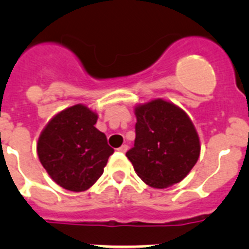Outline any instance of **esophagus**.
<instances>
[{"label": "esophagus", "instance_id": "34e87169", "mask_svg": "<svg viewBox=\"0 0 249 249\" xmlns=\"http://www.w3.org/2000/svg\"><path fill=\"white\" fill-rule=\"evenodd\" d=\"M127 149H128V146H127V144H122V146L118 148V151L122 152V153H124V152H127Z\"/></svg>", "mask_w": 249, "mask_h": 249}]
</instances>
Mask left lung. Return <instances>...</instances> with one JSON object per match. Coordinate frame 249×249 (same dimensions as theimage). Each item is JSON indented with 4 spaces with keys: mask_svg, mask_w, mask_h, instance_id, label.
<instances>
[{
    "mask_svg": "<svg viewBox=\"0 0 249 249\" xmlns=\"http://www.w3.org/2000/svg\"><path fill=\"white\" fill-rule=\"evenodd\" d=\"M136 140L126 153L138 177L153 188L181 182L199 153L198 133L188 114L162 98L135 107Z\"/></svg>",
    "mask_w": 249,
    "mask_h": 249,
    "instance_id": "1",
    "label": "left lung"
}]
</instances>
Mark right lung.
I'll list each match as a JSON object with an SVG mask.
<instances>
[{
    "instance_id": "add662e5",
    "label": "right lung",
    "mask_w": 249,
    "mask_h": 249,
    "mask_svg": "<svg viewBox=\"0 0 249 249\" xmlns=\"http://www.w3.org/2000/svg\"><path fill=\"white\" fill-rule=\"evenodd\" d=\"M97 118L87 106L74 105L54 114L39 135V162L65 190H89L102 176L113 153L105 133L94 127Z\"/></svg>"
}]
</instances>
